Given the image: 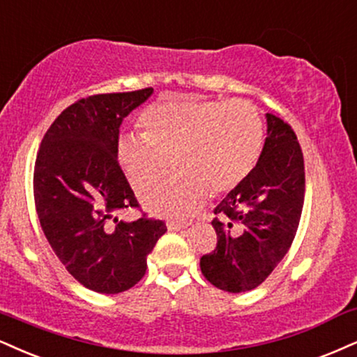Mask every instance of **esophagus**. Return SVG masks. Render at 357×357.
I'll return each instance as SVG.
<instances>
[{"label":"esophagus","instance_id":"esophagus-1","mask_svg":"<svg viewBox=\"0 0 357 357\" xmlns=\"http://www.w3.org/2000/svg\"><path fill=\"white\" fill-rule=\"evenodd\" d=\"M187 223H178V222H169L167 223V228H169V231H178L182 230V228H185Z\"/></svg>","mask_w":357,"mask_h":357}]
</instances>
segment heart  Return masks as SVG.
I'll return each mask as SVG.
<instances>
[{
    "instance_id": "b5f03b06",
    "label": "heart",
    "mask_w": 357,
    "mask_h": 357,
    "mask_svg": "<svg viewBox=\"0 0 357 357\" xmlns=\"http://www.w3.org/2000/svg\"><path fill=\"white\" fill-rule=\"evenodd\" d=\"M139 124L144 135H122L117 160L137 193L151 188L170 160L175 172L144 205L174 220L190 217L208 190L222 195L243 183L265 142L263 117L248 100H162L140 114Z\"/></svg>"
}]
</instances>
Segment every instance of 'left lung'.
<instances>
[{"label":"left lung","instance_id":"8db88e82","mask_svg":"<svg viewBox=\"0 0 357 357\" xmlns=\"http://www.w3.org/2000/svg\"><path fill=\"white\" fill-rule=\"evenodd\" d=\"M268 137L252 174L215 206L217 248L200 258L213 286L243 293L265 281L296 236L305 204V158L293 127L266 114Z\"/></svg>","mask_w":357,"mask_h":357}]
</instances>
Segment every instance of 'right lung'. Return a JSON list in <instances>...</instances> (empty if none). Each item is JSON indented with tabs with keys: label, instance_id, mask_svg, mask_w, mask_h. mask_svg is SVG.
Returning a JSON list of instances; mask_svg holds the SVG:
<instances>
[{
	"label": "right lung",
	"instance_id": "obj_1",
	"mask_svg": "<svg viewBox=\"0 0 357 357\" xmlns=\"http://www.w3.org/2000/svg\"><path fill=\"white\" fill-rule=\"evenodd\" d=\"M152 91L79 99L56 117L39 145L33 175L39 223L66 270L92 291L116 294L137 284L167 231L165 222L147 213L130 223L112 218L119 210H140L116 149L122 119Z\"/></svg>",
	"mask_w": 357,
	"mask_h": 357
}]
</instances>
